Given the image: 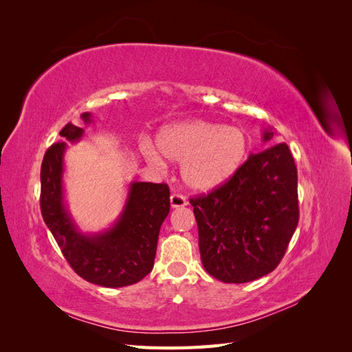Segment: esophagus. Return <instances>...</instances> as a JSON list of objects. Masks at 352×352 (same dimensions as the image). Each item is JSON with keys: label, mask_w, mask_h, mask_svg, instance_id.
Returning <instances> with one entry per match:
<instances>
[{"label": "esophagus", "mask_w": 352, "mask_h": 352, "mask_svg": "<svg viewBox=\"0 0 352 352\" xmlns=\"http://www.w3.org/2000/svg\"><path fill=\"white\" fill-rule=\"evenodd\" d=\"M188 204L186 202V198L179 195V194H172L170 195V206H172V208H180V207H185Z\"/></svg>", "instance_id": "obj_1"}]
</instances>
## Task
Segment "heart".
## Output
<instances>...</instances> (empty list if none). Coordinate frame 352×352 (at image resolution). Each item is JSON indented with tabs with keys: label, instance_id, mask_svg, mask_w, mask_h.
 <instances>
[{
	"label": "heart",
	"instance_id": "b5f03b06",
	"mask_svg": "<svg viewBox=\"0 0 352 352\" xmlns=\"http://www.w3.org/2000/svg\"><path fill=\"white\" fill-rule=\"evenodd\" d=\"M157 148L170 162L182 163L184 184L207 194L226 185L242 168L250 154V138L236 126L207 120H188L164 126L157 135ZM151 163L164 162L151 145L144 146Z\"/></svg>",
	"mask_w": 352,
	"mask_h": 352
}]
</instances>
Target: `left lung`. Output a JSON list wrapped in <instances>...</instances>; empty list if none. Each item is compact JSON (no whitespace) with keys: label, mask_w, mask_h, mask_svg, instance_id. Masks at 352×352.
<instances>
[{"label":"left lung","mask_w":352,"mask_h":352,"mask_svg":"<svg viewBox=\"0 0 352 352\" xmlns=\"http://www.w3.org/2000/svg\"><path fill=\"white\" fill-rule=\"evenodd\" d=\"M273 129L263 132L269 142ZM204 269L225 283L251 282L273 272L298 226V176L285 142L251 154L232 180L189 199Z\"/></svg>","instance_id":"left-lung-1"}]
</instances>
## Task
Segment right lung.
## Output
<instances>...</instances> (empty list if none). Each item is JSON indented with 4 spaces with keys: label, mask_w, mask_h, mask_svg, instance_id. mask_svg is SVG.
<instances>
[{
    "label": "right lung",
    "mask_w": 352,
    "mask_h": 352,
    "mask_svg": "<svg viewBox=\"0 0 352 352\" xmlns=\"http://www.w3.org/2000/svg\"><path fill=\"white\" fill-rule=\"evenodd\" d=\"M82 120L89 124L91 113ZM60 136L80 141L82 127L67 123ZM66 142L51 145L41 166V212L52 236L80 278L105 287L129 286L153 270L160 228L170 211L166 184L132 182L126 204L114 225L100 233H83L72 219L65 199Z\"/></svg>",
    "instance_id": "obj_1"
}]
</instances>
